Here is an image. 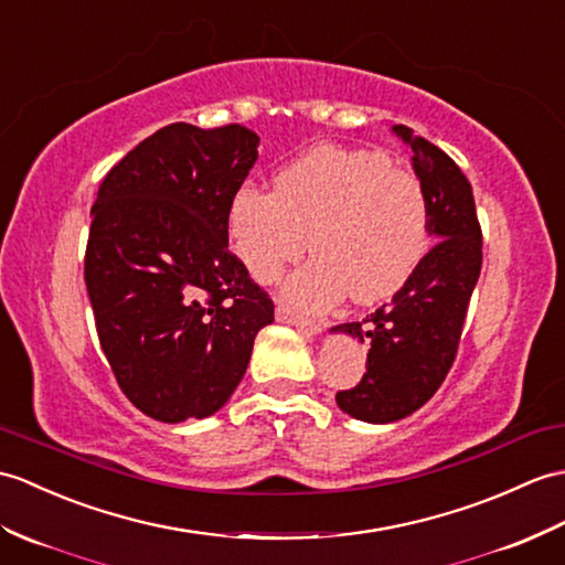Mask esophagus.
Returning <instances> with one entry per match:
<instances>
[{"instance_id": "obj_1", "label": "esophagus", "mask_w": 565, "mask_h": 565, "mask_svg": "<svg viewBox=\"0 0 565 565\" xmlns=\"http://www.w3.org/2000/svg\"><path fill=\"white\" fill-rule=\"evenodd\" d=\"M277 320L286 322V324H294L296 330H300L303 334H320L322 332V322H315L303 318V315H296L291 308L286 306H277Z\"/></svg>"}]
</instances>
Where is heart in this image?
Instances as JSON below:
<instances>
[{"mask_svg":"<svg viewBox=\"0 0 565 565\" xmlns=\"http://www.w3.org/2000/svg\"><path fill=\"white\" fill-rule=\"evenodd\" d=\"M233 253L274 281L308 245L315 257L284 284L294 306L320 310L347 291L359 303L409 281L430 243L422 180L385 153L318 147L279 170L274 190L243 185L228 206Z\"/></svg>","mask_w":565,"mask_h":565,"instance_id":"heart-1","label":"heart"}]
</instances>
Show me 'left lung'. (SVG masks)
Returning <instances> with one entry per match:
<instances>
[{
    "instance_id": "1",
    "label": "left lung",
    "mask_w": 565,
    "mask_h": 565,
    "mask_svg": "<svg viewBox=\"0 0 565 565\" xmlns=\"http://www.w3.org/2000/svg\"><path fill=\"white\" fill-rule=\"evenodd\" d=\"M392 135L412 151L428 202L430 238L438 243L390 303L363 322L332 327L369 347L361 383L337 392L339 409L369 424L399 422L436 395L455 361L481 271L475 194L460 166L406 125L392 127Z\"/></svg>"
}]
</instances>
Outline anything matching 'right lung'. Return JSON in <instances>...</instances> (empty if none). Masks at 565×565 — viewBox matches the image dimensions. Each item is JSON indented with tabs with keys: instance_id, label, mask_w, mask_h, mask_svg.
Instances as JSON below:
<instances>
[{
	"instance_id": "right-lung-1",
	"label": "right lung",
	"mask_w": 565,
	"mask_h": 565,
	"mask_svg": "<svg viewBox=\"0 0 565 565\" xmlns=\"http://www.w3.org/2000/svg\"><path fill=\"white\" fill-rule=\"evenodd\" d=\"M243 125H168L103 178L84 279L100 349L139 412L206 418L243 380L271 298L228 250V206L257 161Z\"/></svg>"
}]
</instances>
